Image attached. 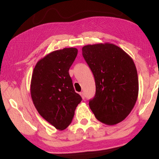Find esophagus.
Returning <instances> with one entry per match:
<instances>
[{"label": "esophagus", "mask_w": 159, "mask_h": 159, "mask_svg": "<svg viewBox=\"0 0 159 159\" xmlns=\"http://www.w3.org/2000/svg\"><path fill=\"white\" fill-rule=\"evenodd\" d=\"M80 95H81V96L82 97V98H84V92H81V93H80Z\"/></svg>", "instance_id": "esophagus-1"}]
</instances>
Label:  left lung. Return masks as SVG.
<instances>
[{
	"instance_id": "obj_1",
	"label": "left lung",
	"mask_w": 159,
	"mask_h": 159,
	"mask_svg": "<svg viewBox=\"0 0 159 159\" xmlns=\"http://www.w3.org/2000/svg\"><path fill=\"white\" fill-rule=\"evenodd\" d=\"M82 54L96 82V94L89 102L95 116L108 125L127 117L138 96V77L132 58L111 43L87 45Z\"/></svg>"
}]
</instances>
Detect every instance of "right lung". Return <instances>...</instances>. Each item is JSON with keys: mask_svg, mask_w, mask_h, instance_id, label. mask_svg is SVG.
Listing matches in <instances>:
<instances>
[{"mask_svg": "<svg viewBox=\"0 0 159 159\" xmlns=\"http://www.w3.org/2000/svg\"><path fill=\"white\" fill-rule=\"evenodd\" d=\"M77 54L75 48L54 51L37 62L32 74L30 94L34 106L58 130H64L72 123L82 100L69 73Z\"/></svg>", "mask_w": 159, "mask_h": 159, "instance_id": "1", "label": "right lung"}]
</instances>
